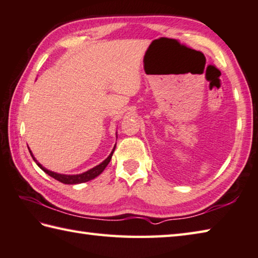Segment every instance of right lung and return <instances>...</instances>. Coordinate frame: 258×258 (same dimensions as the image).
Wrapping results in <instances>:
<instances>
[{"label": "right lung", "mask_w": 258, "mask_h": 258, "mask_svg": "<svg viewBox=\"0 0 258 258\" xmlns=\"http://www.w3.org/2000/svg\"><path fill=\"white\" fill-rule=\"evenodd\" d=\"M116 138H117V134H116ZM115 148H116V144L114 145V149L111 150V152L108 157H107L104 161H102L101 163H99V165L91 168V169H89L87 171L82 172V174H78V175H64V174H57V172H54L51 170H48L46 169L45 167H43L40 165V163L37 161V159L34 157V154H32L31 150H29V152L31 154L32 159H34V161L37 163V166H38L41 170L45 171L46 174L49 175L50 177H53L54 179L58 180L60 182H63V184H68V185H74V184H81V182H86V181H89L93 179V178H96L97 176H99L102 171L105 170V168L107 167V165H108L111 157H113V153L115 151ZM29 149V148H28Z\"/></svg>", "instance_id": "1"}]
</instances>
